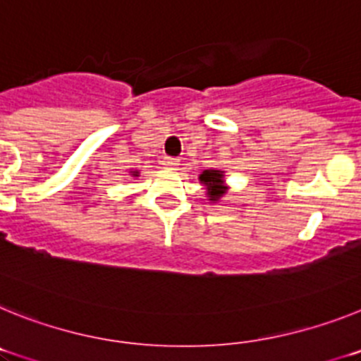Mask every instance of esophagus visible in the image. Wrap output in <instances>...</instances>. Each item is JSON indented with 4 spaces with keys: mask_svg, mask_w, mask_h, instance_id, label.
Masks as SVG:
<instances>
[{
    "mask_svg": "<svg viewBox=\"0 0 361 361\" xmlns=\"http://www.w3.org/2000/svg\"><path fill=\"white\" fill-rule=\"evenodd\" d=\"M162 164H164L166 168H177V166H178V159L164 157V159H162Z\"/></svg>",
    "mask_w": 361,
    "mask_h": 361,
    "instance_id": "obj_1",
    "label": "esophagus"
}]
</instances>
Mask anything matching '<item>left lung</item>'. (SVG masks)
<instances>
[{
    "mask_svg": "<svg viewBox=\"0 0 361 361\" xmlns=\"http://www.w3.org/2000/svg\"><path fill=\"white\" fill-rule=\"evenodd\" d=\"M200 180L208 186L209 200H219L220 197L224 195L226 190L222 188V171L206 170L200 175Z\"/></svg>",
    "mask_w": 361,
    "mask_h": 361,
    "instance_id": "1",
    "label": "left lung"
}]
</instances>
